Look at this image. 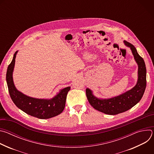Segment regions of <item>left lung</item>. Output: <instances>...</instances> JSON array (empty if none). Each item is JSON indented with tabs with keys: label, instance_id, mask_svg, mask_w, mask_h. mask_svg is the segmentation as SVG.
<instances>
[{
	"label": "left lung",
	"instance_id": "obj_1",
	"mask_svg": "<svg viewBox=\"0 0 154 154\" xmlns=\"http://www.w3.org/2000/svg\"><path fill=\"white\" fill-rule=\"evenodd\" d=\"M123 42L125 46L130 49L138 64V80L135 86L119 96L108 99L97 97L91 90L86 89V97L90 105L106 115H118L132 108L140 101L146 87V68L143 58L138 54L134 45L126 41Z\"/></svg>",
	"mask_w": 154,
	"mask_h": 154
}]
</instances>
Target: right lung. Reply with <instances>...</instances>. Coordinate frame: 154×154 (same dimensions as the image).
Returning <instances> with one entry per match:
<instances>
[{
    "label": "right lung",
    "instance_id": "obj_1",
    "mask_svg": "<svg viewBox=\"0 0 154 154\" xmlns=\"http://www.w3.org/2000/svg\"><path fill=\"white\" fill-rule=\"evenodd\" d=\"M18 51L13 56L12 61L7 68L6 80L10 97L17 108L26 113L39 119H49L62 113L65 106L66 100L71 86L66 87L59 91L51 99H38L28 96L17 90L13 78L15 59Z\"/></svg>",
    "mask_w": 154,
    "mask_h": 154
}]
</instances>
